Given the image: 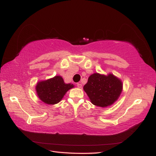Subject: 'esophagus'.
<instances>
[{
  "label": "esophagus",
  "instance_id": "esophagus-1",
  "mask_svg": "<svg viewBox=\"0 0 156 156\" xmlns=\"http://www.w3.org/2000/svg\"><path fill=\"white\" fill-rule=\"evenodd\" d=\"M82 86H83V85H82L81 83H78V84H77V87H78V88H80H80H82Z\"/></svg>",
  "mask_w": 156,
  "mask_h": 156
}]
</instances>
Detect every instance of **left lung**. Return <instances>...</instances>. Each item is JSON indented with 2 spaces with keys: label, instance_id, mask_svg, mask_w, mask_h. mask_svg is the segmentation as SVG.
Returning <instances> with one entry per match:
<instances>
[{
  "label": "left lung",
  "instance_id": "left-lung-1",
  "mask_svg": "<svg viewBox=\"0 0 156 156\" xmlns=\"http://www.w3.org/2000/svg\"><path fill=\"white\" fill-rule=\"evenodd\" d=\"M83 89L93 105L105 108L112 105L119 98L123 83L112 73H94L88 78Z\"/></svg>",
  "mask_w": 156,
  "mask_h": 156
}]
</instances>
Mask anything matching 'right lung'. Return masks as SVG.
Instances as JSON below:
<instances>
[{"instance_id":"add662e5","label":"right lung","mask_w":156,"mask_h":156,"mask_svg":"<svg viewBox=\"0 0 156 156\" xmlns=\"http://www.w3.org/2000/svg\"><path fill=\"white\" fill-rule=\"evenodd\" d=\"M73 87V84L65 83L61 76H55L48 80L39 81L35 90L38 98L43 102L54 105L61 101L66 93Z\"/></svg>"}]
</instances>
